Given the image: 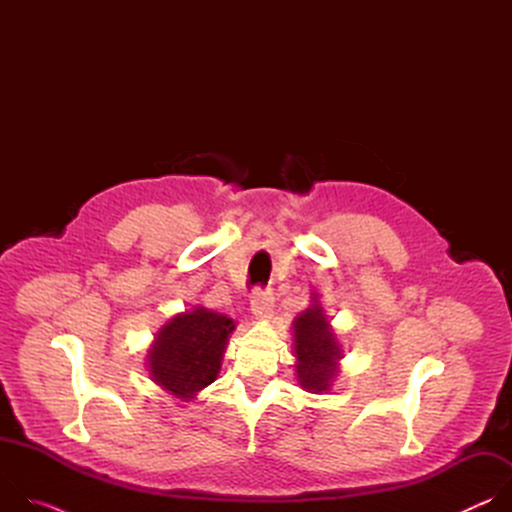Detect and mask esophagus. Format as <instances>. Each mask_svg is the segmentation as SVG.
<instances>
[{
    "mask_svg": "<svg viewBox=\"0 0 512 512\" xmlns=\"http://www.w3.org/2000/svg\"><path fill=\"white\" fill-rule=\"evenodd\" d=\"M273 302H275L273 289H269V287H255L253 298H251V312H253L257 318L265 320V318H269L271 312H273Z\"/></svg>",
    "mask_w": 512,
    "mask_h": 512,
    "instance_id": "34e87169",
    "label": "esophagus"
}]
</instances>
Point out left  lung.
Here are the masks:
<instances>
[{
  "label": "left lung",
  "mask_w": 512,
  "mask_h": 512,
  "mask_svg": "<svg viewBox=\"0 0 512 512\" xmlns=\"http://www.w3.org/2000/svg\"><path fill=\"white\" fill-rule=\"evenodd\" d=\"M294 338L298 356V381L312 393L326 391L336 375L340 348L320 306H312L296 318Z\"/></svg>",
  "instance_id": "1"
}]
</instances>
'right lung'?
Here are the masks:
<instances>
[{
  "instance_id": "add662e5",
  "label": "right lung",
  "mask_w": 512,
  "mask_h": 512,
  "mask_svg": "<svg viewBox=\"0 0 512 512\" xmlns=\"http://www.w3.org/2000/svg\"><path fill=\"white\" fill-rule=\"evenodd\" d=\"M233 330L231 318L204 308L174 316L150 352L154 381L178 399H192L221 371L225 344Z\"/></svg>"
}]
</instances>
